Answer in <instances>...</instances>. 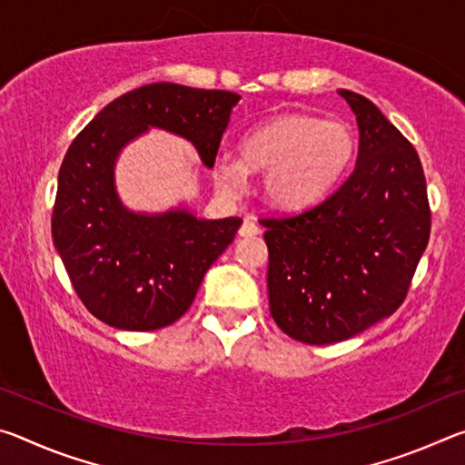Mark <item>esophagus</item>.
I'll return each mask as SVG.
<instances>
[{
    "mask_svg": "<svg viewBox=\"0 0 465 465\" xmlns=\"http://www.w3.org/2000/svg\"><path fill=\"white\" fill-rule=\"evenodd\" d=\"M238 233L242 235V238H252V235L261 233V230H258V225H256L254 222H252L250 217H246V219H243V223H242Z\"/></svg>",
    "mask_w": 465,
    "mask_h": 465,
    "instance_id": "esophagus-1",
    "label": "esophagus"
}]
</instances>
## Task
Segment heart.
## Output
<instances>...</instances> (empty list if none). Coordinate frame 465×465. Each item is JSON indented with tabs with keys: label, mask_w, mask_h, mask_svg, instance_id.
<instances>
[{
	"label": "heart",
	"mask_w": 465,
	"mask_h": 465,
	"mask_svg": "<svg viewBox=\"0 0 465 465\" xmlns=\"http://www.w3.org/2000/svg\"><path fill=\"white\" fill-rule=\"evenodd\" d=\"M238 152L240 160L215 157L213 180L219 191L240 193L248 184V170L262 172L264 201L289 211L318 201L338 183L355 157L357 137L346 123L291 113L243 133Z\"/></svg>",
	"instance_id": "1"
}]
</instances>
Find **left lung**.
I'll use <instances>...</instances> for the list:
<instances>
[{
    "instance_id": "1",
    "label": "left lung",
    "mask_w": 465,
    "mask_h": 465,
    "mask_svg": "<svg viewBox=\"0 0 465 465\" xmlns=\"http://www.w3.org/2000/svg\"><path fill=\"white\" fill-rule=\"evenodd\" d=\"M338 94L359 124L352 174L302 213L262 219L272 320L305 344L341 342L391 316L430 233L416 149L371 100Z\"/></svg>"
}]
</instances>
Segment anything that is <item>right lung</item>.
Returning <instances> with one entry per match:
<instances>
[{
    "instance_id": "right-lung-1",
    "label": "right lung",
    "mask_w": 465,
    "mask_h": 465,
    "mask_svg": "<svg viewBox=\"0 0 465 465\" xmlns=\"http://www.w3.org/2000/svg\"><path fill=\"white\" fill-rule=\"evenodd\" d=\"M240 96L180 84H149L110 102L63 157L53 209V243L75 293L104 324L149 332L191 308L209 266L230 246L240 217L201 219L191 209L133 211L114 168L149 129L186 139L213 168Z\"/></svg>"
}]
</instances>
